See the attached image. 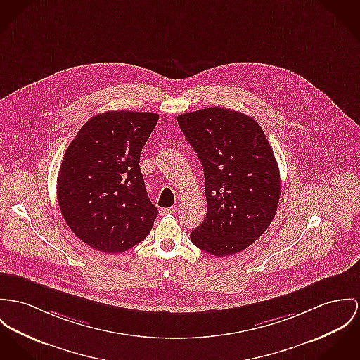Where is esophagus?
I'll list each match as a JSON object with an SVG mask.
<instances>
[{
	"label": "esophagus",
	"instance_id": "obj_1",
	"mask_svg": "<svg viewBox=\"0 0 360 360\" xmlns=\"http://www.w3.org/2000/svg\"><path fill=\"white\" fill-rule=\"evenodd\" d=\"M175 212H176V207H171V208L162 210V214H163V215H171V214H175Z\"/></svg>",
	"mask_w": 360,
	"mask_h": 360
}]
</instances>
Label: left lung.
I'll use <instances>...</instances> for the list:
<instances>
[{
    "mask_svg": "<svg viewBox=\"0 0 360 360\" xmlns=\"http://www.w3.org/2000/svg\"><path fill=\"white\" fill-rule=\"evenodd\" d=\"M176 120L205 178L207 215L192 243L217 257L248 248L273 221L281 195L277 160L262 127L245 113L218 107Z\"/></svg>",
    "mask_w": 360,
    "mask_h": 360,
    "instance_id": "8db88e82",
    "label": "left lung"
}]
</instances>
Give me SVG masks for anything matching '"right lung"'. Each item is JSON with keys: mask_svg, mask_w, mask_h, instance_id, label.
<instances>
[{"mask_svg": "<svg viewBox=\"0 0 360 360\" xmlns=\"http://www.w3.org/2000/svg\"><path fill=\"white\" fill-rule=\"evenodd\" d=\"M158 120L150 112H104L68 145L57 200L68 227L89 247L120 253L150 233L158 208L146 193L139 156Z\"/></svg>", "mask_w": 360, "mask_h": 360, "instance_id": "right-lung-1", "label": "right lung"}]
</instances>
